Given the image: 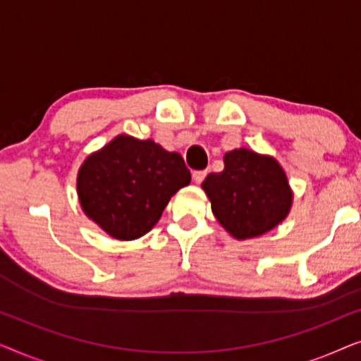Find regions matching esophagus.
Listing matches in <instances>:
<instances>
[{
  "mask_svg": "<svg viewBox=\"0 0 361 361\" xmlns=\"http://www.w3.org/2000/svg\"><path fill=\"white\" fill-rule=\"evenodd\" d=\"M207 176V171H194L192 172V179H194L195 184H202Z\"/></svg>",
  "mask_w": 361,
  "mask_h": 361,
  "instance_id": "obj_1",
  "label": "esophagus"
}]
</instances>
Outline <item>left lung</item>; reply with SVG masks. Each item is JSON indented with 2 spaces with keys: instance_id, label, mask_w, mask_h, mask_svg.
Segmentation results:
<instances>
[{
  "instance_id": "1",
  "label": "left lung",
  "mask_w": 361,
  "mask_h": 361,
  "mask_svg": "<svg viewBox=\"0 0 361 361\" xmlns=\"http://www.w3.org/2000/svg\"><path fill=\"white\" fill-rule=\"evenodd\" d=\"M224 162L225 169L202 184L221 226L245 240L279 225L289 214L293 192L278 161L241 147L226 152Z\"/></svg>"
}]
</instances>
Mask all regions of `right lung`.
<instances>
[{"mask_svg":"<svg viewBox=\"0 0 361 361\" xmlns=\"http://www.w3.org/2000/svg\"><path fill=\"white\" fill-rule=\"evenodd\" d=\"M190 184L180 154L154 141L118 136L88 156L77 177L80 205L116 240H135L161 219L167 202Z\"/></svg>","mask_w":361,"mask_h":361,"instance_id":"1","label":"right lung"}]
</instances>
